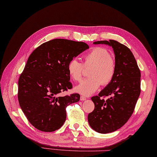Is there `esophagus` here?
I'll list each match as a JSON object with an SVG mask.
<instances>
[{"mask_svg": "<svg viewBox=\"0 0 157 157\" xmlns=\"http://www.w3.org/2000/svg\"><path fill=\"white\" fill-rule=\"evenodd\" d=\"M80 99H81V101H85V100H87V98H86L84 97V96H82V95H81V98H80Z\"/></svg>", "mask_w": 157, "mask_h": 157, "instance_id": "1", "label": "esophagus"}]
</instances>
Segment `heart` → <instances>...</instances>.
<instances>
[{"label":"heart","mask_w":157,"mask_h":157,"mask_svg":"<svg viewBox=\"0 0 157 157\" xmlns=\"http://www.w3.org/2000/svg\"><path fill=\"white\" fill-rule=\"evenodd\" d=\"M83 66L91 67L89 75L91 77L83 80L75 88V91L89 96L96 91L101 84L109 85L116 73V62L109 51L104 47H95L83 57V65L77 59H73L68 65L69 76L74 81L82 78Z\"/></svg>","instance_id":"b5f03b06"}]
</instances>
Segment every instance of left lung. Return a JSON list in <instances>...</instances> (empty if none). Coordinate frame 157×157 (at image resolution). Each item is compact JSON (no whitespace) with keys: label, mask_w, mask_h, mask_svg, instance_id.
I'll use <instances>...</instances> for the list:
<instances>
[{"label":"left lung","mask_w":157,"mask_h":157,"mask_svg":"<svg viewBox=\"0 0 157 157\" xmlns=\"http://www.w3.org/2000/svg\"><path fill=\"white\" fill-rule=\"evenodd\" d=\"M113 47L116 62V73L109 85L98 95L91 98L95 108L88 115L93 129L100 133L115 132L125 124L132 116L140 94L141 73L130 49L117 40L94 42ZM110 96L106 101L101 97Z\"/></svg>","instance_id":"left-lung-1"}]
</instances>
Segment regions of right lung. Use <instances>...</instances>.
<instances>
[{"label":"right lung","mask_w":157,"mask_h":157,"mask_svg":"<svg viewBox=\"0 0 157 157\" xmlns=\"http://www.w3.org/2000/svg\"><path fill=\"white\" fill-rule=\"evenodd\" d=\"M89 48L85 43L56 38L38 47L28 57L19 78L18 101L27 119L37 129H59L66 119V107L79 101L78 94H60L72 88L69 62Z\"/></svg>","instance_id":"add662e5"}]
</instances>
